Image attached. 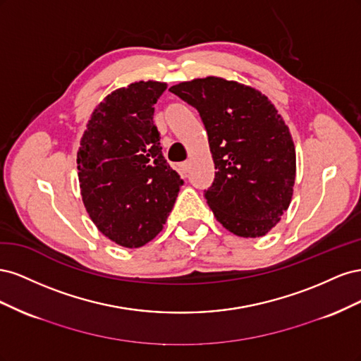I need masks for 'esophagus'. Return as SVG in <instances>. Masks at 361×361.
<instances>
[{"instance_id":"34e87169","label":"esophagus","mask_w":361,"mask_h":361,"mask_svg":"<svg viewBox=\"0 0 361 361\" xmlns=\"http://www.w3.org/2000/svg\"><path fill=\"white\" fill-rule=\"evenodd\" d=\"M179 171L183 174V176H187V173L190 171V162L185 161V162L179 164Z\"/></svg>"}]
</instances>
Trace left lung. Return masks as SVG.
I'll return each mask as SVG.
<instances>
[{"label":"left lung","instance_id":"8db88e82","mask_svg":"<svg viewBox=\"0 0 361 361\" xmlns=\"http://www.w3.org/2000/svg\"><path fill=\"white\" fill-rule=\"evenodd\" d=\"M199 111L215 179L204 199L227 231L267 235L285 212L295 183V146L285 120L259 90L207 76L170 87Z\"/></svg>","mask_w":361,"mask_h":361}]
</instances>
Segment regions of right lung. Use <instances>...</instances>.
<instances>
[{"label": "right lung", "mask_w": 361, "mask_h": 361, "mask_svg": "<svg viewBox=\"0 0 361 361\" xmlns=\"http://www.w3.org/2000/svg\"><path fill=\"white\" fill-rule=\"evenodd\" d=\"M166 82L138 81L96 106L76 155L82 202L116 244L137 248L167 221L183 180L162 155L154 105Z\"/></svg>", "instance_id": "obj_1"}]
</instances>
